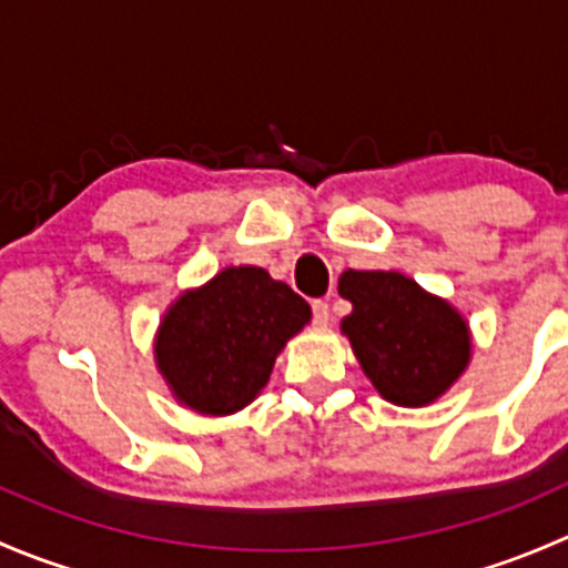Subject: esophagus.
<instances>
[{"label": "esophagus", "mask_w": 568, "mask_h": 568, "mask_svg": "<svg viewBox=\"0 0 568 568\" xmlns=\"http://www.w3.org/2000/svg\"><path fill=\"white\" fill-rule=\"evenodd\" d=\"M329 321H332L329 305H326V302H321V300L313 302V324L326 326V324H329Z\"/></svg>", "instance_id": "1"}]
</instances>
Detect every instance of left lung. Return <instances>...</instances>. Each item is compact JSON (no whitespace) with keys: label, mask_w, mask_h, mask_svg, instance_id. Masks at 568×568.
I'll list each match as a JSON object with an SVG mask.
<instances>
[{"label":"left lung","mask_w":568,"mask_h":568,"mask_svg":"<svg viewBox=\"0 0 568 568\" xmlns=\"http://www.w3.org/2000/svg\"><path fill=\"white\" fill-rule=\"evenodd\" d=\"M337 291L352 302L343 335L385 400L426 406L464 374L473 341L454 305L400 272L348 268Z\"/></svg>","instance_id":"1"}]
</instances>
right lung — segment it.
<instances>
[{"mask_svg":"<svg viewBox=\"0 0 568 568\" xmlns=\"http://www.w3.org/2000/svg\"><path fill=\"white\" fill-rule=\"evenodd\" d=\"M311 321V305L261 266H227L170 305L156 365L183 406L233 415L266 387L274 359Z\"/></svg>","mask_w":568,"mask_h":568,"instance_id":"obj_1","label":"right lung"}]
</instances>
